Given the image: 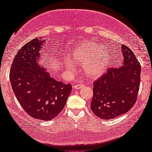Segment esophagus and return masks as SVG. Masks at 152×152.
Masks as SVG:
<instances>
[{"label":"esophagus","instance_id":"1","mask_svg":"<svg viewBox=\"0 0 152 152\" xmlns=\"http://www.w3.org/2000/svg\"><path fill=\"white\" fill-rule=\"evenodd\" d=\"M83 86H84V84H83V83H79V84H78V85H74V88H75L76 90H78V89L81 88L82 87H83Z\"/></svg>","mask_w":152,"mask_h":152}]
</instances>
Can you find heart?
Segmentation results:
<instances>
[{"mask_svg":"<svg viewBox=\"0 0 152 152\" xmlns=\"http://www.w3.org/2000/svg\"><path fill=\"white\" fill-rule=\"evenodd\" d=\"M103 49L100 45L86 43L77 47L72 55L76 63L84 62L83 70L88 78H97L107 69L108 58L103 55ZM66 68L70 72L74 70V66L69 63L66 64Z\"/></svg>","mask_w":152,"mask_h":152,"instance_id":"obj_1","label":"heart"}]
</instances>
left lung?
Wrapping results in <instances>:
<instances>
[{
    "mask_svg": "<svg viewBox=\"0 0 152 152\" xmlns=\"http://www.w3.org/2000/svg\"><path fill=\"white\" fill-rule=\"evenodd\" d=\"M114 49L115 58L120 61H114L113 67L94 82L91 103L94 114L105 120L114 118L131 110L136 102L140 86L141 67L135 55L124 45Z\"/></svg>",
    "mask_w": 152,
    "mask_h": 152,
    "instance_id": "8db88e82",
    "label": "left lung"
}]
</instances>
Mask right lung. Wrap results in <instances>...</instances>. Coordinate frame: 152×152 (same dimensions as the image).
I'll use <instances>...</instances> for the list:
<instances>
[{
  "label": "right lung",
  "mask_w": 152,
  "mask_h": 152,
  "mask_svg": "<svg viewBox=\"0 0 152 152\" xmlns=\"http://www.w3.org/2000/svg\"><path fill=\"white\" fill-rule=\"evenodd\" d=\"M46 42L35 38L20 48L13 59L9 77L24 111L34 118L49 121L64 109L72 86L55 80L44 68L43 64L48 58L43 60L41 56Z\"/></svg>",
  "instance_id": "1"
}]
</instances>
